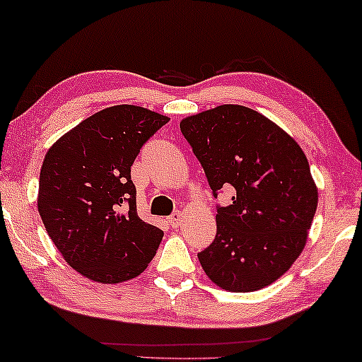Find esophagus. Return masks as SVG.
<instances>
[{
	"label": "esophagus",
	"instance_id": "esophagus-1",
	"mask_svg": "<svg viewBox=\"0 0 362 362\" xmlns=\"http://www.w3.org/2000/svg\"><path fill=\"white\" fill-rule=\"evenodd\" d=\"M182 219H183V216H182V212H174V214L172 216H169L168 217V222H169V226L172 227V228H177L182 223Z\"/></svg>",
	"mask_w": 362,
	"mask_h": 362
}]
</instances>
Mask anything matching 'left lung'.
<instances>
[{
  "label": "left lung",
  "instance_id": "obj_1",
  "mask_svg": "<svg viewBox=\"0 0 362 362\" xmlns=\"http://www.w3.org/2000/svg\"><path fill=\"white\" fill-rule=\"evenodd\" d=\"M214 197L233 187L216 214L214 242L198 259L211 282L245 293L282 277L308 242L317 187L306 154L255 109L222 105L180 120Z\"/></svg>",
  "mask_w": 362,
  "mask_h": 362
}]
</instances>
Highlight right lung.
Masks as SVG:
<instances>
[{"label": "right lung", "mask_w": 362, "mask_h": 362, "mask_svg": "<svg viewBox=\"0 0 362 362\" xmlns=\"http://www.w3.org/2000/svg\"><path fill=\"white\" fill-rule=\"evenodd\" d=\"M168 122L146 107L111 106L69 130L45 156L38 212L62 257L83 277L127 282L156 255L164 233L136 214L130 168Z\"/></svg>", "instance_id": "add662e5"}]
</instances>
